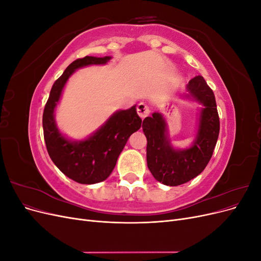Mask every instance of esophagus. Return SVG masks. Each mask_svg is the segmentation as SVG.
<instances>
[{
	"label": "esophagus",
	"mask_w": 261,
	"mask_h": 261,
	"mask_svg": "<svg viewBox=\"0 0 261 261\" xmlns=\"http://www.w3.org/2000/svg\"><path fill=\"white\" fill-rule=\"evenodd\" d=\"M137 113L141 118H145L150 114V109L146 103H144V102H140L137 106Z\"/></svg>",
	"instance_id": "esophagus-1"
}]
</instances>
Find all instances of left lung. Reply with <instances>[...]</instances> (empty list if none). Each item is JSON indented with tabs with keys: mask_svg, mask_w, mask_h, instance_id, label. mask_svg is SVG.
Wrapping results in <instances>:
<instances>
[{
	"mask_svg": "<svg viewBox=\"0 0 261 261\" xmlns=\"http://www.w3.org/2000/svg\"><path fill=\"white\" fill-rule=\"evenodd\" d=\"M189 99L202 106L198 129L193 145L175 149L171 145L168 126L161 113L154 112L143 122L147 138V165L153 177L168 186L187 183L207 167L220 132L215 93L202 76H196L187 85Z\"/></svg>",
	"mask_w": 261,
	"mask_h": 261,
	"instance_id": "left-lung-1",
	"label": "left lung"
}]
</instances>
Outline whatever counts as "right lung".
Returning <instances> with one entry per match:
<instances>
[{
    "label": "right lung",
    "mask_w": 261,
    "mask_h": 261,
    "mask_svg": "<svg viewBox=\"0 0 261 261\" xmlns=\"http://www.w3.org/2000/svg\"><path fill=\"white\" fill-rule=\"evenodd\" d=\"M110 60L111 57H85L70 63L53 84L44 107L43 136L51 160L63 174L81 184H96L107 179L129 136L141 126V118L134 106L112 114L96 133L84 140H70L58 128L54 111L68 78L78 68L107 64Z\"/></svg>",
    "instance_id": "add662e5"
}]
</instances>
